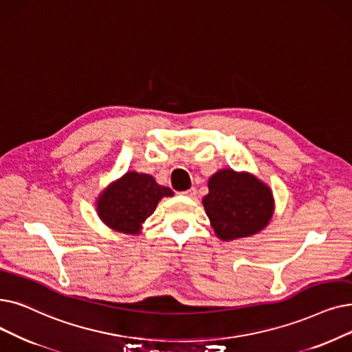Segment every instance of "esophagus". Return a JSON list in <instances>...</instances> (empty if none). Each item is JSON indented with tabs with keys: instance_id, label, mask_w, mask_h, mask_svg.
Segmentation results:
<instances>
[{
	"instance_id": "esophagus-1",
	"label": "esophagus",
	"mask_w": 352,
	"mask_h": 352,
	"mask_svg": "<svg viewBox=\"0 0 352 352\" xmlns=\"http://www.w3.org/2000/svg\"><path fill=\"white\" fill-rule=\"evenodd\" d=\"M181 194L186 195V197H194L197 194V190H195V187H191V188H188L186 191H182Z\"/></svg>"
}]
</instances>
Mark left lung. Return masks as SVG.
Listing matches in <instances>:
<instances>
[{"label": "left lung", "mask_w": 352, "mask_h": 352, "mask_svg": "<svg viewBox=\"0 0 352 352\" xmlns=\"http://www.w3.org/2000/svg\"><path fill=\"white\" fill-rule=\"evenodd\" d=\"M203 204L221 240L248 237L267 226L273 214L269 187L250 174L223 170L208 181Z\"/></svg>", "instance_id": "obj_1"}]
</instances>
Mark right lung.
<instances>
[{"mask_svg": "<svg viewBox=\"0 0 352 352\" xmlns=\"http://www.w3.org/2000/svg\"><path fill=\"white\" fill-rule=\"evenodd\" d=\"M171 188L158 186L148 174L126 173L106 190L98 203L99 217L113 230L136 234Z\"/></svg>", "mask_w": 352, "mask_h": 352, "instance_id": "right-lung-1", "label": "right lung"}]
</instances>
